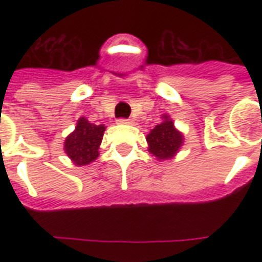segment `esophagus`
Returning <instances> with one entry per match:
<instances>
[{
    "label": "esophagus",
    "mask_w": 262,
    "mask_h": 262,
    "mask_svg": "<svg viewBox=\"0 0 262 262\" xmlns=\"http://www.w3.org/2000/svg\"><path fill=\"white\" fill-rule=\"evenodd\" d=\"M118 123L119 125H132V123H133V119L121 118V119H118Z\"/></svg>",
    "instance_id": "obj_1"
}]
</instances>
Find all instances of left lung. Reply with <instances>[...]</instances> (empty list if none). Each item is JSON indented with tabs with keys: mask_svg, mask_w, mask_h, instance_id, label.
<instances>
[{
	"mask_svg": "<svg viewBox=\"0 0 262 262\" xmlns=\"http://www.w3.org/2000/svg\"><path fill=\"white\" fill-rule=\"evenodd\" d=\"M183 133L175 127L168 114L162 115V122L147 135L148 152L159 162L172 159L183 145Z\"/></svg>",
	"mask_w": 262,
	"mask_h": 262,
	"instance_id": "left-lung-1",
	"label": "left lung"
}]
</instances>
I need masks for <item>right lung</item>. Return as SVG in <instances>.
<instances>
[{"instance_id":"obj_1","label":"right lung","mask_w":262,"mask_h":262,"mask_svg":"<svg viewBox=\"0 0 262 262\" xmlns=\"http://www.w3.org/2000/svg\"><path fill=\"white\" fill-rule=\"evenodd\" d=\"M104 130V125H95L85 117H80L75 130L67 136L63 141V151L72 163L81 167L98 159L99 147L102 144Z\"/></svg>"}]
</instances>
